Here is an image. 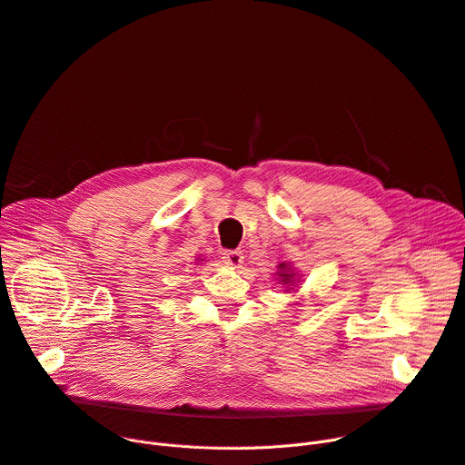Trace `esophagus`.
<instances>
[{"label": "esophagus", "instance_id": "esophagus-1", "mask_svg": "<svg viewBox=\"0 0 465 465\" xmlns=\"http://www.w3.org/2000/svg\"><path fill=\"white\" fill-rule=\"evenodd\" d=\"M222 259L227 266H232V268H238L242 262H243V253L238 252V249H231V252H223L222 253Z\"/></svg>", "mask_w": 465, "mask_h": 465}]
</instances>
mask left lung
Instances as JSON below:
<instances>
[{"instance_id": "8db88e82", "label": "left lung", "mask_w": 465, "mask_h": 465, "mask_svg": "<svg viewBox=\"0 0 465 465\" xmlns=\"http://www.w3.org/2000/svg\"><path fill=\"white\" fill-rule=\"evenodd\" d=\"M279 266H281V268H284V264H279ZM281 277H282V284L292 281V273H281Z\"/></svg>"}]
</instances>
